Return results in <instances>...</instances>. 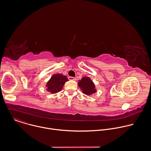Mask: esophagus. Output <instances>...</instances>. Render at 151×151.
I'll use <instances>...</instances> for the list:
<instances>
[{"instance_id": "1", "label": "esophagus", "mask_w": 151, "mask_h": 151, "mask_svg": "<svg viewBox=\"0 0 151 151\" xmlns=\"http://www.w3.org/2000/svg\"><path fill=\"white\" fill-rule=\"evenodd\" d=\"M68 79H69V80H70V81H75L76 80V78L74 77H72V76H69Z\"/></svg>"}]
</instances>
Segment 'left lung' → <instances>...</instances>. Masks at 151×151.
Instances as JSON below:
<instances>
[{
    "instance_id": "8db88e82",
    "label": "left lung",
    "mask_w": 151,
    "mask_h": 151,
    "mask_svg": "<svg viewBox=\"0 0 151 151\" xmlns=\"http://www.w3.org/2000/svg\"><path fill=\"white\" fill-rule=\"evenodd\" d=\"M78 85L82 93L88 96H91L96 92L95 85L89 77L84 76L82 78L81 80H79Z\"/></svg>"
}]
</instances>
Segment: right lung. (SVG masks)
<instances>
[{
	"mask_svg": "<svg viewBox=\"0 0 151 151\" xmlns=\"http://www.w3.org/2000/svg\"><path fill=\"white\" fill-rule=\"evenodd\" d=\"M68 78L62 74H53L46 85V91L51 93H56L62 91L65 83L68 81Z\"/></svg>",
	"mask_w": 151,
	"mask_h": 151,
	"instance_id": "right-lung-1",
	"label": "right lung"
}]
</instances>
